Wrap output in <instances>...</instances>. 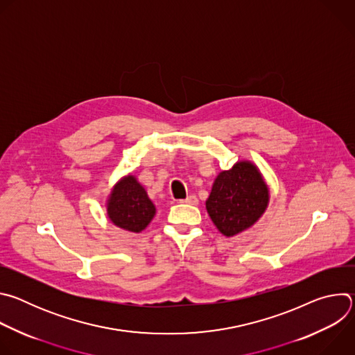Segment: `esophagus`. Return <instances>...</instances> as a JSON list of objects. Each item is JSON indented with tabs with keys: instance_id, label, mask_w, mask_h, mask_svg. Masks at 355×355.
Here are the masks:
<instances>
[{
	"instance_id": "esophagus-1",
	"label": "esophagus",
	"mask_w": 355,
	"mask_h": 355,
	"mask_svg": "<svg viewBox=\"0 0 355 355\" xmlns=\"http://www.w3.org/2000/svg\"><path fill=\"white\" fill-rule=\"evenodd\" d=\"M180 202H181V204H188V205H198V198L195 195H189V196H187L185 199H182Z\"/></svg>"
}]
</instances>
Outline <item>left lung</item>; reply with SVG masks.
Listing matches in <instances>:
<instances>
[{
	"mask_svg": "<svg viewBox=\"0 0 355 355\" xmlns=\"http://www.w3.org/2000/svg\"><path fill=\"white\" fill-rule=\"evenodd\" d=\"M268 202L270 189L259 167L241 160L218 174L207 199V211L218 230L233 237L257 223Z\"/></svg>",
	"mask_w": 355,
	"mask_h": 355,
	"instance_id": "8db88e82",
	"label": "left lung"
}]
</instances>
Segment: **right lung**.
I'll return each mask as SVG.
<instances>
[{
  "label": "right lung",
  "mask_w": 355,
  "mask_h": 355,
  "mask_svg": "<svg viewBox=\"0 0 355 355\" xmlns=\"http://www.w3.org/2000/svg\"><path fill=\"white\" fill-rule=\"evenodd\" d=\"M110 220L128 232L140 233L156 215V207L143 185L132 174L122 177L107 199Z\"/></svg>",
  "instance_id": "right-lung-1"
}]
</instances>
